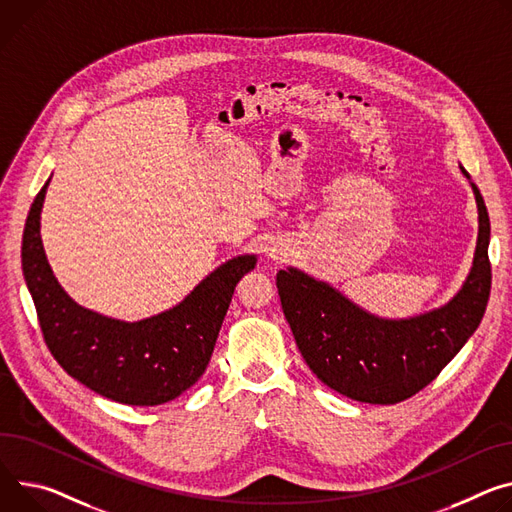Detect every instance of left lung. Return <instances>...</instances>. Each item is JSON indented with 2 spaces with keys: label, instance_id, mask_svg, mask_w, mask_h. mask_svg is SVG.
<instances>
[{
  "label": "left lung",
  "instance_id": "obj_1",
  "mask_svg": "<svg viewBox=\"0 0 512 512\" xmlns=\"http://www.w3.org/2000/svg\"><path fill=\"white\" fill-rule=\"evenodd\" d=\"M470 185L480 220L474 265L453 300L437 310L400 320L378 318L300 269L277 273L284 316L322 384L359 402H402L429 386L480 327L492 284L490 218L478 185Z\"/></svg>",
  "mask_w": 512,
  "mask_h": 512
}]
</instances>
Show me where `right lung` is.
<instances>
[{"instance_id":"add662e5","label":"right lung","mask_w":512,"mask_h":512,"mask_svg":"<svg viewBox=\"0 0 512 512\" xmlns=\"http://www.w3.org/2000/svg\"><path fill=\"white\" fill-rule=\"evenodd\" d=\"M49 181L32 202L22 239L24 280L46 347L71 378L114 402L157 406L175 400L202 378L232 294L255 267V255L226 261L157 316L138 322L102 316L73 302L46 261L40 210Z\"/></svg>"}]
</instances>
